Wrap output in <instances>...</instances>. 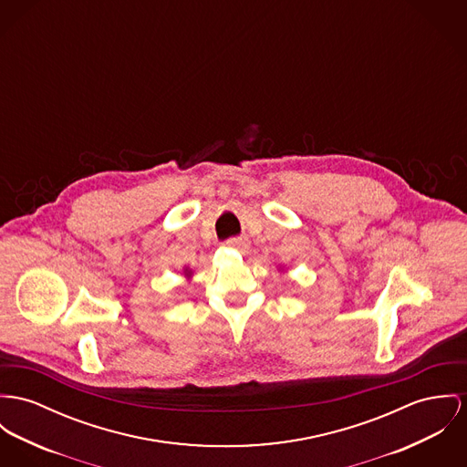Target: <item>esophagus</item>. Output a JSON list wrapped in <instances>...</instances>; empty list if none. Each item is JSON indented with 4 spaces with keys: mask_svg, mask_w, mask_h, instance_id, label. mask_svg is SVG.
Here are the masks:
<instances>
[{
    "mask_svg": "<svg viewBox=\"0 0 467 467\" xmlns=\"http://www.w3.org/2000/svg\"><path fill=\"white\" fill-rule=\"evenodd\" d=\"M225 245H227V247H236V249H247V247H249L247 240H242V238L227 240V242H225Z\"/></svg>",
    "mask_w": 467,
    "mask_h": 467,
    "instance_id": "1",
    "label": "esophagus"
}]
</instances>
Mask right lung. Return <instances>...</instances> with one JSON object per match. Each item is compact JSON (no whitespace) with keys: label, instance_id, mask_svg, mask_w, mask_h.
<instances>
[{"label":"right lung","instance_id":"add662e5","mask_svg":"<svg viewBox=\"0 0 467 467\" xmlns=\"http://www.w3.org/2000/svg\"><path fill=\"white\" fill-rule=\"evenodd\" d=\"M190 274H192L190 270H184V275H190Z\"/></svg>","mask_w":467,"mask_h":467}]
</instances>
